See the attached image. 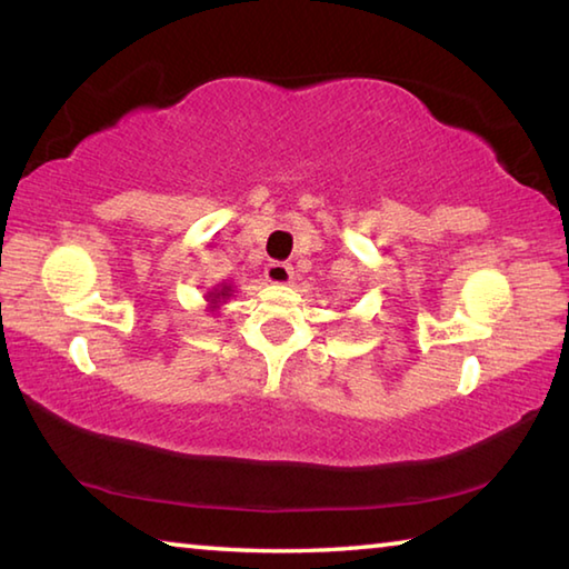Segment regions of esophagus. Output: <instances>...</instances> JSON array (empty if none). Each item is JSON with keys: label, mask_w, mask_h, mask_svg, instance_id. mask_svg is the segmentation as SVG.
<instances>
[{"label": "esophagus", "mask_w": 569, "mask_h": 569, "mask_svg": "<svg viewBox=\"0 0 569 569\" xmlns=\"http://www.w3.org/2000/svg\"><path fill=\"white\" fill-rule=\"evenodd\" d=\"M266 281H271L276 286H286L293 281V266L291 263H281V261H273L266 266Z\"/></svg>", "instance_id": "1"}]
</instances>
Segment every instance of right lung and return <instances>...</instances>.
I'll use <instances>...</instances> for the list:
<instances>
[{"instance_id": "right-lung-1", "label": "right lung", "mask_w": 569, "mask_h": 569, "mask_svg": "<svg viewBox=\"0 0 569 569\" xmlns=\"http://www.w3.org/2000/svg\"><path fill=\"white\" fill-rule=\"evenodd\" d=\"M228 296H230V286H218V288H213V291H208L210 311H218V303H226Z\"/></svg>"}]
</instances>
